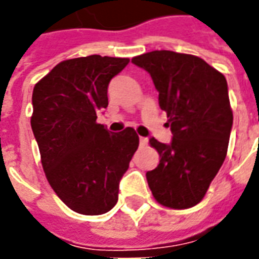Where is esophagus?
Segmentation results:
<instances>
[{"mask_svg":"<svg viewBox=\"0 0 259 259\" xmlns=\"http://www.w3.org/2000/svg\"><path fill=\"white\" fill-rule=\"evenodd\" d=\"M148 144V139L147 137H140V147H146Z\"/></svg>","mask_w":259,"mask_h":259,"instance_id":"esophagus-1","label":"esophagus"}]
</instances>
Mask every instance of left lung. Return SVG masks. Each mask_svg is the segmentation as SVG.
Listing matches in <instances>:
<instances>
[{"instance_id":"obj_1","label":"left lung","mask_w":259,"mask_h":259,"mask_svg":"<svg viewBox=\"0 0 259 259\" xmlns=\"http://www.w3.org/2000/svg\"><path fill=\"white\" fill-rule=\"evenodd\" d=\"M132 62L151 74L174 135L170 144L150 140L159 154L158 166L146 175L152 195L174 209L197 205L228 154L233 112L226 79L190 54L161 50Z\"/></svg>"}]
</instances>
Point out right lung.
Segmentation results:
<instances>
[{"label":"right lung","mask_w":259,"mask_h":259,"mask_svg":"<svg viewBox=\"0 0 259 259\" xmlns=\"http://www.w3.org/2000/svg\"><path fill=\"white\" fill-rule=\"evenodd\" d=\"M129 58L89 55L59 62L33 90L30 123L53 190L81 215L118 202L119 182L139 147L133 127L111 133L97 123L108 84Z\"/></svg>","instance_id":"add662e5"}]
</instances>
